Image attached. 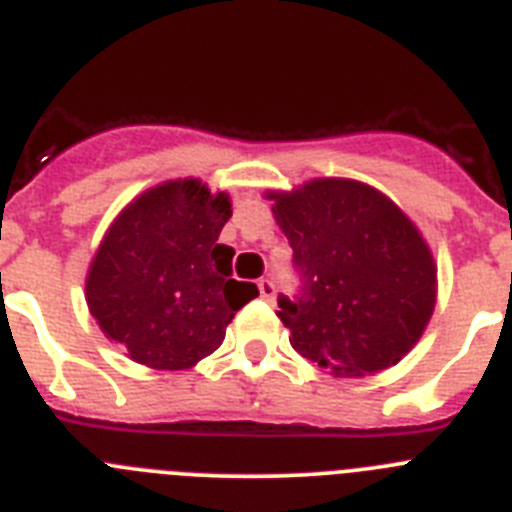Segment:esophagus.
Wrapping results in <instances>:
<instances>
[{
    "mask_svg": "<svg viewBox=\"0 0 512 512\" xmlns=\"http://www.w3.org/2000/svg\"><path fill=\"white\" fill-rule=\"evenodd\" d=\"M259 292H261V300L271 302L274 300V295H277V287H274V282H271V279H261Z\"/></svg>",
    "mask_w": 512,
    "mask_h": 512,
    "instance_id": "esophagus-1",
    "label": "esophagus"
}]
</instances>
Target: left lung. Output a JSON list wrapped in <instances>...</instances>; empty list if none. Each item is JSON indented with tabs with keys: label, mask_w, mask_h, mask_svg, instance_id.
I'll return each instance as SVG.
<instances>
[{
	"label": "left lung",
	"mask_w": 512,
	"mask_h": 512,
	"mask_svg": "<svg viewBox=\"0 0 512 512\" xmlns=\"http://www.w3.org/2000/svg\"><path fill=\"white\" fill-rule=\"evenodd\" d=\"M269 200L300 274V292L279 295L277 312L292 348L338 377L397 364L436 305V264L420 230L354 179H312Z\"/></svg>",
	"instance_id": "1"
}]
</instances>
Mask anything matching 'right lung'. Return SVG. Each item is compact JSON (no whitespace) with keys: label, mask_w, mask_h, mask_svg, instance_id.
I'll return each instance as SVG.
<instances>
[{"label":"right lung","mask_w":512,"mask_h":512,"mask_svg":"<svg viewBox=\"0 0 512 512\" xmlns=\"http://www.w3.org/2000/svg\"><path fill=\"white\" fill-rule=\"evenodd\" d=\"M225 192L176 179L135 197L104 233L87 274V305L102 333L138 364L189 369L210 356L259 287L233 279L220 230Z\"/></svg>","instance_id":"obj_1"}]
</instances>
